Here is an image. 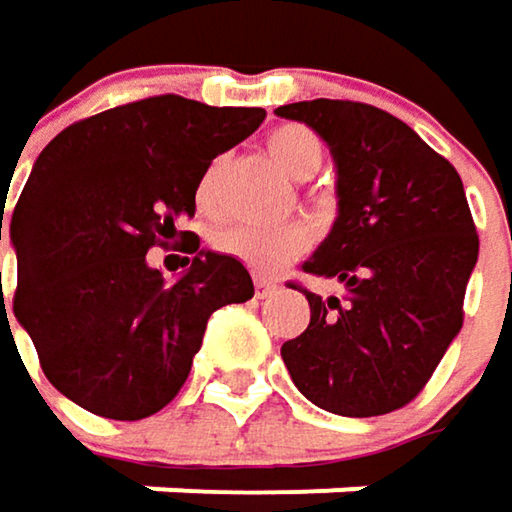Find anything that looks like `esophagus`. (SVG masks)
<instances>
[{"label": "esophagus", "mask_w": 512, "mask_h": 512, "mask_svg": "<svg viewBox=\"0 0 512 512\" xmlns=\"http://www.w3.org/2000/svg\"><path fill=\"white\" fill-rule=\"evenodd\" d=\"M253 283H256V295H259V298H268V295L277 289V280L268 277V274H253Z\"/></svg>", "instance_id": "1"}]
</instances>
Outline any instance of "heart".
Masks as SVG:
<instances>
[{"label": "heart", "mask_w": 512, "mask_h": 512, "mask_svg": "<svg viewBox=\"0 0 512 512\" xmlns=\"http://www.w3.org/2000/svg\"><path fill=\"white\" fill-rule=\"evenodd\" d=\"M268 154L292 178H310L325 157V148L313 130L301 125L277 128L268 136ZM217 199V163H211L196 184V205L208 211ZM211 244L250 268H277L310 247V229L304 223H235L214 232Z\"/></svg>", "instance_id": "obj_1"}]
</instances>
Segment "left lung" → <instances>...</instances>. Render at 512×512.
I'll use <instances>...</instances> for the list:
<instances>
[{
    "label": "left lung",
    "mask_w": 512,
    "mask_h": 512,
    "mask_svg": "<svg viewBox=\"0 0 512 512\" xmlns=\"http://www.w3.org/2000/svg\"><path fill=\"white\" fill-rule=\"evenodd\" d=\"M274 113L316 130L334 157L337 220L301 271L346 292L301 289L310 325L283 343V364L331 414L396 411L423 390L462 328L480 250L462 178L405 122L370 104L319 98Z\"/></svg>",
    "instance_id": "left-lung-1"
}]
</instances>
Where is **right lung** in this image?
I'll return each mask as SVG.
<instances>
[{"label": "right lung", "instance_id": "1", "mask_svg": "<svg viewBox=\"0 0 512 512\" xmlns=\"http://www.w3.org/2000/svg\"><path fill=\"white\" fill-rule=\"evenodd\" d=\"M262 122L259 107L160 95L83 119L38 154L8 229L14 316L44 376L80 408L110 420L160 411L187 382L211 313L253 298L247 268L199 238L172 283L145 253L193 217L211 160Z\"/></svg>", "mask_w": 512, "mask_h": 512}]
</instances>
